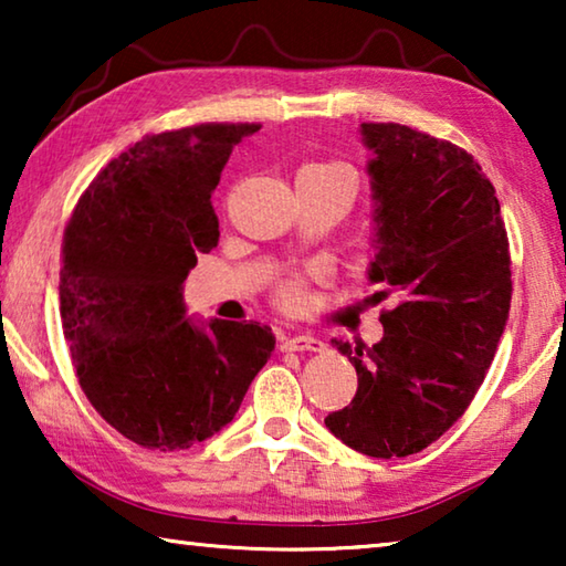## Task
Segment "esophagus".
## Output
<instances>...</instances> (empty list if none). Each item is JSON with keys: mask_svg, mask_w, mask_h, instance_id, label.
Returning a JSON list of instances; mask_svg holds the SVG:
<instances>
[{"mask_svg": "<svg viewBox=\"0 0 566 566\" xmlns=\"http://www.w3.org/2000/svg\"><path fill=\"white\" fill-rule=\"evenodd\" d=\"M282 349L286 352H324V342L312 337V334H292V337L282 339Z\"/></svg>", "mask_w": 566, "mask_h": 566, "instance_id": "34e87169", "label": "esophagus"}]
</instances>
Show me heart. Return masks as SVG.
I'll list each match as a JSON object with an SVG mask.
<instances>
[{"mask_svg":"<svg viewBox=\"0 0 566 566\" xmlns=\"http://www.w3.org/2000/svg\"><path fill=\"white\" fill-rule=\"evenodd\" d=\"M296 181H327V185H344L354 191L357 187V179H354V171L342 165V161H312V165H304L296 175ZM280 294L286 304H296L302 296V284L300 280H290L280 286Z\"/></svg>","mask_w":566,"mask_h":566,"instance_id":"b5f03b06","label":"heart"}]
</instances>
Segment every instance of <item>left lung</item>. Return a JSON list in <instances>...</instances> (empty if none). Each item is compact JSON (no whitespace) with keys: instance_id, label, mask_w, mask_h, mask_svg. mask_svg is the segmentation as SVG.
<instances>
[{"instance_id":"1","label":"left lung","mask_w":566,"mask_h":566,"mask_svg":"<svg viewBox=\"0 0 566 566\" xmlns=\"http://www.w3.org/2000/svg\"><path fill=\"white\" fill-rule=\"evenodd\" d=\"M375 222L367 280L395 292L375 347L334 342L357 369L329 432L377 459L417 454L464 415L510 319V242L472 155L405 124H361ZM377 296V294H375Z\"/></svg>"}]
</instances>
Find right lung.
<instances>
[{
	"mask_svg": "<svg viewBox=\"0 0 566 566\" xmlns=\"http://www.w3.org/2000/svg\"><path fill=\"white\" fill-rule=\"evenodd\" d=\"M260 124L145 137L104 167L66 224L60 314L92 407L132 442L189 449L227 427L274 352L260 322L187 317L197 254L219 242L212 191Z\"/></svg>",
	"mask_w": 566,
	"mask_h": 566,
	"instance_id": "add662e5",
	"label": "right lung"
}]
</instances>
